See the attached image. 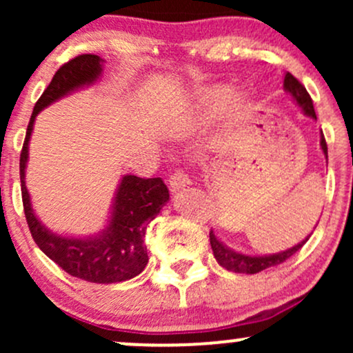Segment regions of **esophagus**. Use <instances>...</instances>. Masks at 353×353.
Instances as JSON below:
<instances>
[{"instance_id": "esophagus-1", "label": "esophagus", "mask_w": 353, "mask_h": 353, "mask_svg": "<svg viewBox=\"0 0 353 353\" xmlns=\"http://www.w3.org/2000/svg\"><path fill=\"white\" fill-rule=\"evenodd\" d=\"M189 182L190 181H189L188 174H185L184 171H176L171 177H169V188H171L172 192H176V190L185 188Z\"/></svg>"}]
</instances>
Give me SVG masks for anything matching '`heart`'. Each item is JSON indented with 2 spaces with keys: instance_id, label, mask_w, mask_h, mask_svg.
<instances>
[{
  "instance_id": "1",
  "label": "heart",
  "mask_w": 353,
  "mask_h": 353,
  "mask_svg": "<svg viewBox=\"0 0 353 353\" xmlns=\"http://www.w3.org/2000/svg\"><path fill=\"white\" fill-rule=\"evenodd\" d=\"M228 96H229V91L225 88H217V89H212V91L205 92V96L202 98V103L199 108L201 119H205V117L212 116L214 112L222 106V103H224Z\"/></svg>"
}]
</instances>
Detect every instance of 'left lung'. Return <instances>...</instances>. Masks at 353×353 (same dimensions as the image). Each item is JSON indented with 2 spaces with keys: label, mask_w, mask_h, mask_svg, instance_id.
Listing matches in <instances>:
<instances>
[{
  "label": "left lung",
  "mask_w": 353,
  "mask_h": 353,
  "mask_svg": "<svg viewBox=\"0 0 353 353\" xmlns=\"http://www.w3.org/2000/svg\"><path fill=\"white\" fill-rule=\"evenodd\" d=\"M283 89H285L287 92H290V96H292L295 103L302 108V111L305 112L307 116L317 119L310 94L307 92L305 86H303L301 81L294 78L290 72H287L285 78H283ZM320 145H322V151L325 154V157H329L327 156V143L323 134L320 136ZM309 237L310 236H307V239H303V241L299 242L297 245L290 247V249L283 250V252L272 254V255H247V254L234 252V250H230L229 247H225L216 236H214L212 230L209 232L210 247H212V252H214V257H216V261L224 267V269H228L230 272H236V274H257L261 272V270L269 269V267L282 264V262H285L287 259L292 257L299 249H302V245L309 241Z\"/></svg>",
  "instance_id": "1"
}]
</instances>
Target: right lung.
I'll list each match as a JSON object with an SVG mask.
<instances>
[{
  "mask_svg": "<svg viewBox=\"0 0 353 353\" xmlns=\"http://www.w3.org/2000/svg\"><path fill=\"white\" fill-rule=\"evenodd\" d=\"M103 71V59L96 54H79L56 71L50 86L34 104L19 157L23 209L34 242L52 262L72 277L94 283H116L136 277L148 264L144 236L148 224L169 201V190L161 177L143 179L124 176L117 189L109 225L99 236L88 239L63 237L52 234L39 222L31 209L24 184L28 144L38 112L81 86L92 84Z\"/></svg>",
  "mask_w": 353,
  "mask_h": 353,
  "instance_id": "1",
  "label": "right lung"
}]
</instances>
